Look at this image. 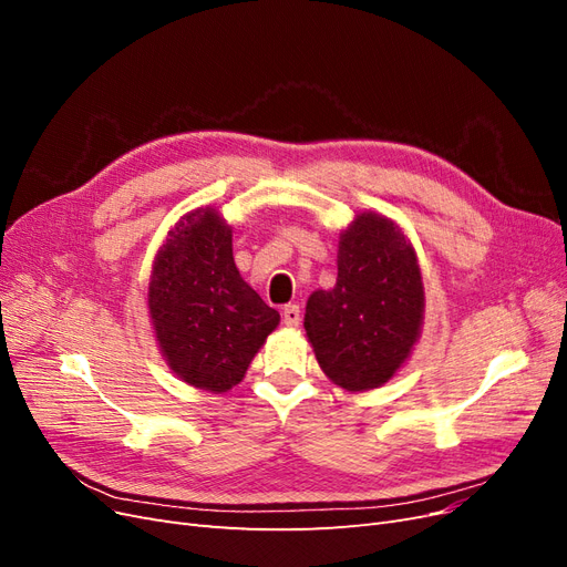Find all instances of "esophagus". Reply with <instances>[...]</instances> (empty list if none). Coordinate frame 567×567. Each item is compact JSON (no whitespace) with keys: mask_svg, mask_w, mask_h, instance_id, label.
<instances>
[{"mask_svg":"<svg viewBox=\"0 0 567 567\" xmlns=\"http://www.w3.org/2000/svg\"><path fill=\"white\" fill-rule=\"evenodd\" d=\"M281 317H284V323L290 326V329H296V326H300V321H302V315H300V307L298 305H286Z\"/></svg>","mask_w":567,"mask_h":567,"instance_id":"1","label":"esophagus"}]
</instances>
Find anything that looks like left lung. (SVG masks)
<instances>
[{"label":"left lung","mask_w":567,"mask_h":567,"mask_svg":"<svg viewBox=\"0 0 567 567\" xmlns=\"http://www.w3.org/2000/svg\"><path fill=\"white\" fill-rule=\"evenodd\" d=\"M423 281L414 246L379 213H359L340 234L338 279L315 290L305 331L329 379L350 392L388 383L421 336Z\"/></svg>","instance_id":"left-lung-1"}]
</instances>
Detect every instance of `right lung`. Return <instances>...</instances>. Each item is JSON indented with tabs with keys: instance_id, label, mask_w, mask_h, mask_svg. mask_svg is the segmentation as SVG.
<instances>
[{
	"instance_id": "right-lung-1",
	"label": "right lung",
	"mask_w": 567,
	"mask_h": 567,
	"mask_svg": "<svg viewBox=\"0 0 567 567\" xmlns=\"http://www.w3.org/2000/svg\"><path fill=\"white\" fill-rule=\"evenodd\" d=\"M148 315L167 367L215 394L244 381L281 319L241 279L231 227L213 208L184 215L167 231L153 260Z\"/></svg>"
}]
</instances>
